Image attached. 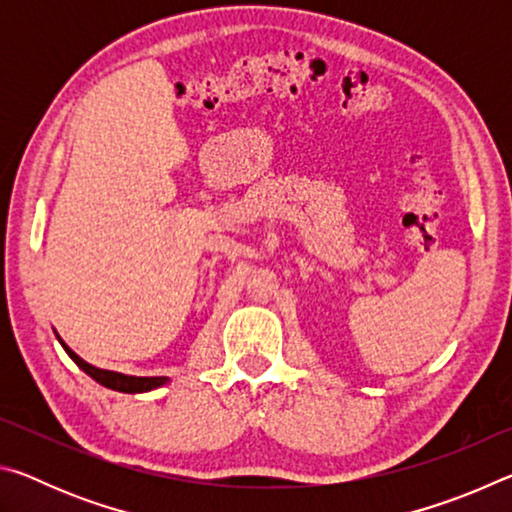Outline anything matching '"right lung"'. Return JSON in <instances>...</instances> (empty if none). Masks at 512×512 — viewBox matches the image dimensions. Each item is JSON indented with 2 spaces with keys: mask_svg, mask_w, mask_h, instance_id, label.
Wrapping results in <instances>:
<instances>
[{
  "mask_svg": "<svg viewBox=\"0 0 512 512\" xmlns=\"http://www.w3.org/2000/svg\"><path fill=\"white\" fill-rule=\"evenodd\" d=\"M58 341L65 348V352L69 354V359L76 363V366H79L83 372H88V375L94 381H99L101 386L112 388V391H119V393H149V391H153V388H160V386H164L169 381V377H133V375H121V372H115V370L97 368V366H92V363L83 361L74 350H69L67 345H65V341L60 339V336H58Z\"/></svg>",
  "mask_w": 512,
  "mask_h": 512,
  "instance_id": "1",
  "label": "right lung"
}]
</instances>
